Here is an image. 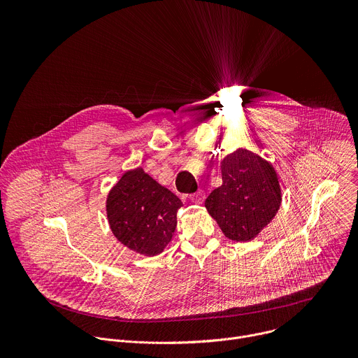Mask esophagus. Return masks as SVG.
I'll use <instances>...</instances> for the list:
<instances>
[{
    "label": "esophagus",
    "mask_w": 358,
    "mask_h": 358,
    "mask_svg": "<svg viewBox=\"0 0 358 358\" xmlns=\"http://www.w3.org/2000/svg\"><path fill=\"white\" fill-rule=\"evenodd\" d=\"M189 199L194 202V203H202V201L206 199V192H203L202 189L194 192L189 195Z\"/></svg>",
    "instance_id": "obj_1"
}]
</instances>
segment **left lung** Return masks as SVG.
<instances>
[{"label":"left lung","instance_id":"8db88e82","mask_svg":"<svg viewBox=\"0 0 358 358\" xmlns=\"http://www.w3.org/2000/svg\"><path fill=\"white\" fill-rule=\"evenodd\" d=\"M222 184L206 199V208L224 235L248 242L275 218L282 191L271 163L246 148L221 162Z\"/></svg>","mask_w":358,"mask_h":358}]
</instances>
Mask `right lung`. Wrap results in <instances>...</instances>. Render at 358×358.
<instances>
[{
  "mask_svg": "<svg viewBox=\"0 0 358 358\" xmlns=\"http://www.w3.org/2000/svg\"><path fill=\"white\" fill-rule=\"evenodd\" d=\"M181 206L176 194L137 167L109 191L106 214L117 241L144 257H155L171 241Z\"/></svg>",
  "mask_w": 358,
  "mask_h": 358,
  "instance_id": "obj_1",
  "label": "right lung"
}]
</instances>
